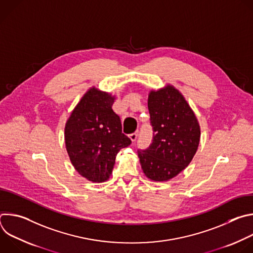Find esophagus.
<instances>
[{
  "label": "esophagus",
  "instance_id": "34e87169",
  "mask_svg": "<svg viewBox=\"0 0 253 253\" xmlns=\"http://www.w3.org/2000/svg\"><path fill=\"white\" fill-rule=\"evenodd\" d=\"M137 136H138V131H136V132H134V133H132V134L129 135V137H130V139L132 140V142H135V141H136Z\"/></svg>",
  "mask_w": 253,
  "mask_h": 253
}]
</instances>
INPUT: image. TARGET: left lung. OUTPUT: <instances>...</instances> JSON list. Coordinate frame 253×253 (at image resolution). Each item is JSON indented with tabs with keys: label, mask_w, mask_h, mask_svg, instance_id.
I'll list each match as a JSON object with an SVG mask.
<instances>
[{
	"label": "left lung",
	"mask_w": 253,
	"mask_h": 253,
	"mask_svg": "<svg viewBox=\"0 0 253 253\" xmlns=\"http://www.w3.org/2000/svg\"><path fill=\"white\" fill-rule=\"evenodd\" d=\"M148 110L152 143L146 149H138V157L148 178L167 181L191 162L199 145V124L184 97L173 86L151 91Z\"/></svg>",
	"instance_id": "obj_1"
}]
</instances>
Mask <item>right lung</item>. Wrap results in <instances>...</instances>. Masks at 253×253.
I'll use <instances>...</instances> for the list:
<instances>
[{
    "label": "right lung",
    "mask_w": 253,
    "mask_h": 253,
    "mask_svg": "<svg viewBox=\"0 0 253 253\" xmlns=\"http://www.w3.org/2000/svg\"><path fill=\"white\" fill-rule=\"evenodd\" d=\"M114 97L90 89L75 107L65 127L70 160L83 177L103 182L110 177L120 149L131 139L122 133L120 117L112 110Z\"/></svg>",
    "instance_id": "obj_1"
}]
</instances>
